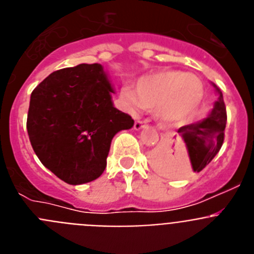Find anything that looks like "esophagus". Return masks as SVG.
Segmentation results:
<instances>
[{"label":"esophagus","mask_w":254,"mask_h":254,"mask_svg":"<svg viewBox=\"0 0 254 254\" xmlns=\"http://www.w3.org/2000/svg\"><path fill=\"white\" fill-rule=\"evenodd\" d=\"M143 127H145V122H142V121H136V122H134V126H133V128L136 129V131H140L141 128H143Z\"/></svg>","instance_id":"1"}]
</instances>
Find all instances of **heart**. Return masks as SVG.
Listing matches in <instances>:
<instances>
[{"instance_id": "b5f03b06", "label": "heart", "mask_w": 254, "mask_h": 254, "mask_svg": "<svg viewBox=\"0 0 254 254\" xmlns=\"http://www.w3.org/2000/svg\"><path fill=\"white\" fill-rule=\"evenodd\" d=\"M121 96L128 111L154 109L161 122L177 125L197 112L203 99V84L190 73L163 69L138 78L136 90L125 85Z\"/></svg>"}]
</instances>
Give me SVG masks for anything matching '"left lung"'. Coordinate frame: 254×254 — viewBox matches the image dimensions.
I'll list each match as a JSON object with an SVG mask.
<instances>
[{"instance_id":"8db88e82","label":"left lung","mask_w":254,"mask_h":254,"mask_svg":"<svg viewBox=\"0 0 254 254\" xmlns=\"http://www.w3.org/2000/svg\"><path fill=\"white\" fill-rule=\"evenodd\" d=\"M217 94V100L210 113L196 123L183 126L178 134L185 143L186 165L182 167L181 160L172 147L164 149L158 155L156 161L170 176H185L190 169L201 172L215 158L224 142V131L226 125V109L223 93L211 82Z\"/></svg>"}]
</instances>
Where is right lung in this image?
<instances>
[{"label":"right lung","instance_id":"add662e5","mask_svg":"<svg viewBox=\"0 0 254 254\" xmlns=\"http://www.w3.org/2000/svg\"><path fill=\"white\" fill-rule=\"evenodd\" d=\"M114 87L100 64L52 72L30 96L28 128L33 150L47 169L68 185L99 178L111 142L133 127L113 104Z\"/></svg>","mask_w":254,"mask_h":254}]
</instances>
